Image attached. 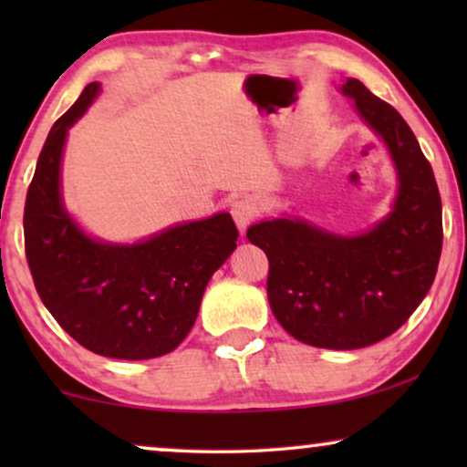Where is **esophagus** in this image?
<instances>
[{
  "label": "esophagus",
  "mask_w": 467,
  "mask_h": 467,
  "mask_svg": "<svg viewBox=\"0 0 467 467\" xmlns=\"http://www.w3.org/2000/svg\"><path fill=\"white\" fill-rule=\"evenodd\" d=\"M229 213H232L235 225H238L240 232H244V229L251 225V223L257 219V208H254V203L251 200H235L232 202V208H229Z\"/></svg>",
  "instance_id": "1"
}]
</instances>
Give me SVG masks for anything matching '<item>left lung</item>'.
Instances as JSON below:
<instances>
[{
  "label": "left lung",
  "instance_id": "obj_1",
  "mask_svg": "<svg viewBox=\"0 0 467 467\" xmlns=\"http://www.w3.org/2000/svg\"><path fill=\"white\" fill-rule=\"evenodd\" d=\"M385 140L400 176L393 213L372 232L342 238L304 221L253 225L267 254V299L299 342L350 350L385 340L430 291L442 253V202L433 170L401 114L357 78L342 85Z\"/></svg>",
  "mask_w": 467,
  "mask_h": 467
}]
</instances>
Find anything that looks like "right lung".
I'll use <instances>...</instances> for the list:
<instances>
[{
    "instance_id": "obj_1",
    "label": "right lung",
    "mask_w": 467,
    "mask_h": 467,
    "mask_svg": "<svg viewBox=\"0 0 467 467\" xmlns=\"http://www.w3.org/2000/svg\"><path fill=\"white\" fill-rule=\"evenodd\" d=\"M98 91V82L87 85L44 142L25 200V254L37 296L80 347L112 359H152L193 327L203 289L234 253L238 229L221 213L131 246L82 234L61 203V152Z\"/></svg>"
}]
</instances>
